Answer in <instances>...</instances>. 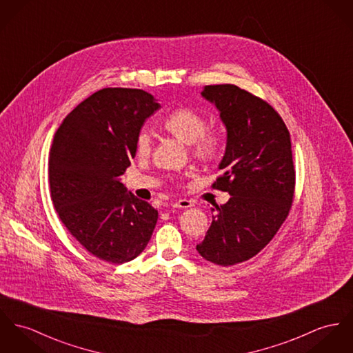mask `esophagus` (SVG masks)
<instances>
[{
    "instance_id": "1",
    "label": "esophagus",
    "mask_w": 353,
    "mask_h": 353,
    "mask_svg": "<svg viewBox=\"0 0 353 353\" xmlns=\"http://www.w3.org/2000/svg\"><path fill=\"white\" fill-rule=\"evenodd\" d=\"M172 207L173 208H190V207H193V201H190L188 199H180L176 203H173Z\"/></svg>"
}]
</instances>
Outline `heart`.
I'll use <instances>...</instances> for the list:
<instances>
[{
  "instance_id": "1",
  "label": "heart",
  "mask_w": 353,
  "mask_h": 353,
  "mask_svg": "<svg viewBox=\"0 0 353 353\" xmlns=\"http://www.w3.org/2000/svg\"><path fill=\"white\" fill-rule=\"evenodd\" d=\"M207 125V118L190 108L173 110L163 121V130L190 145L193 157L203 163H212L223 152V137L215 129H208ZM152 149V134L148 130H141L136 138L137 154L148 157Z\"/></svg>"
}]
</instances>
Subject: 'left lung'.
<instances>
[{
  "mask_svg": "<svg viewBox=\"0 0 353 353\" xmlns=\"http://www.w3.org/2000/svg\"><path fill=\"white\" fill-rule=\"evenodd\" d=\"M201 95L215 103L227 129L223 174L212 188L231 197L212 208L211 227L196 250L215 265L232 266L270 243L290 212L296 190L290 133L266 101L238 85H205Z\"/></svg>",
  "mask_w": 353,
  "mask_h": 353,
  "instance_id": "1",
  "label": "left lung"
}]
</instances>
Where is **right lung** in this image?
<instances>
[{
  "label": "right lung",
  "mask_w": 353,
  "mask_h": 353,
  "mask_svg": "<svg viewBox=\"0 0 353 353\" xmlns=\"http://www.w3.org/2000/svg\"><path fill=\"white\" fill-rule=\"evenodd\" d=\"M160 109L143 90L109 87L72 110L54 133L48 160L54 210L94 256L121 265L149 243L159 212L119 177L136 157L143 122Z\"/></svg>",
  "instance_id": "1"
}]
</instances>
